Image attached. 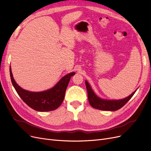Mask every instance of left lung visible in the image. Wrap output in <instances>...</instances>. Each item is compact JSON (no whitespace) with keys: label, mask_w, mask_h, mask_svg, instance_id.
Returning <instances> with one entry per match:
<instances>
[{"label":"left lung","mask_w":151,"mask_h":151,"mask_svg":"<svg viewBox=\"0 0 151 151\" xmlns=\"http://www.w3.org/2000/svg\"><path fill=\"white\" fill-rule=\"evenodd\" d=\"M85 83L91 106L94 108L103 111H116L120 109L129 101L138 89L125 98L122 99H105L99 98L96 94L88 81H85Z\"/></svg>","instance_id":"1"}]
</instances>
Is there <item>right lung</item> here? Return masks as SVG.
I'll return each mask as SVG.
<instances>
[{
	"instance_id": "right-lung-1",
	"label": "right lung",
	"mask_w": 151,
	"mask_h": 151,
	"mask_svg": "<svg viewBox=\"0 0 151 151\" xmlns=\"http://www.w3.org/2000/svg\"><path fill=\"white\" fill-rule=\"evenodd\" d=\"M75 74V72H71L65 75L49 89L40 92H32L22 89L16 83L10 66L11 81L18 95L28 106L38 111H52L60 106L64 99L68 83L71 77Z\"/></svg>"
}]
</instances>
